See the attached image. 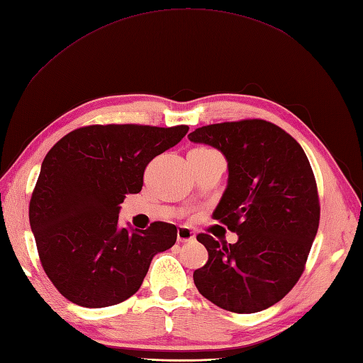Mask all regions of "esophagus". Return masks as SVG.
<instances>
[{
    "instance_id": "esophagus-1",
    "label": "esophagus",
    "mask_w": 363,
    "mask_h": 363,
    "mask_svg": "<svg viewBox=\"0 0 363 363\" xmlns=\"http://www.w3.org/2000/svg\"><path fill=\"white\" fill-rule=\"evenodd\" d=\"M194 238H196V235H194V232L191 230L189 227L182 225V227H179V230H177V240H179L180 242L192 241Z\"/></svg>"
}]
</instances>
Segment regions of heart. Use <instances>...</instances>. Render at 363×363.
Masks as SVG:
<instances>
[{
    "label": "heart",
    "instance_id": "b5f03b06",
    "mask_svg": "<svg viewBox=\"0 0 363 363\" xmlns=\"http://www.w3.org/2000/svg\"><path fill=\"white\" fill-rule=\"evenodd\" d=\"M201 149H205V147H201Z\"/></svg>",
    "mask_w": 363,
    "mask_h": 363
}]
</instances>
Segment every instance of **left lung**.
Masks as SVG:
<instances>
[{"label": "left lung", "mask_w": 363, "mask_h": 363, "mask_svg": "<svg viewBox=\"0 0 363 363\" xmlns=\"http://www.w3.org/2000/svg\"><path fill=\"white\" fill-rule=\"evenodd\" d=\"M188 138L227 158L228 183L213 218L238 235L235 244L197 235L208 250V262L192 276L199 293L235 313L274 306L298 284L320 225V197L306 152L263 119L206 125Z\"/></svg>", "instance_id": "obj_1"}]
</instances>
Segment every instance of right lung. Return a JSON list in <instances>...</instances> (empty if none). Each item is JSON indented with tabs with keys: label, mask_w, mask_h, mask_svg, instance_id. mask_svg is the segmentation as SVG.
I'll list each match as a JSON object with an SVG mask.
<instances>
[{
	"label": "right lung",
	"mask_w": 363,
	"mask_h": 363,
	"mask_svg": "<svg viewBox=\"0 0 363 363\" xmlns=\"http://www.w3.org/2000/svg\"><path fill=\"white\" fill-rule=\"evenodd\" d=\"M188 125H87L51 147L29 202V224L48 279L81 307L121 304L135 294L152 258L171 249L177 227H117L121 203L143 189L149 162L179 144Z\"/></svg>",
	"instance_id": "add662e5"
}]
</instances>
